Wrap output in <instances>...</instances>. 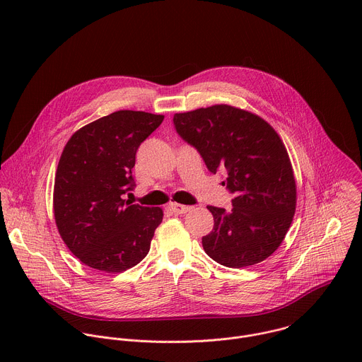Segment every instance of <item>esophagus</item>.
<instances>
[{
	"label": "esophagus",
	"mask_w": 362,
	"mask_h": 362,
	"mask_svg": "<svg viewBox=\"0 0 362 362\" xmlns=\"http://www.w3.org/2000/svg\"><path fill=\"white\" fill-rule=\"evenodd\" d=\"M170 209L177 215H183V214L189 212L192 208H190V206H185V204H180V203H170Z\"/></svg>",
	"instance_id": "1"
}]
</instances>
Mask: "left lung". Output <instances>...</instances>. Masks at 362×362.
Masks as SVG:
<instances>
[{
	"mask_svg": "<svg viewBox=\"0 0 362 362\" xmlns=\"http://www.w3.org/2000/svg\"><path fill=\"white\" fill-rule=\"evenodd\" d=\"M176 133L202 156L211 173L226 172L230 211L208 206L214 230L204 252L228 268L265 261L282 243L295 214L296 186L288 151L259 116L216 105L173 116Z\"/></svg>",
	"mask_w": 362,
	"mask_h": 362,
	"instance_id": "obj_1",
	"label": "left lung"
}]
</instances>
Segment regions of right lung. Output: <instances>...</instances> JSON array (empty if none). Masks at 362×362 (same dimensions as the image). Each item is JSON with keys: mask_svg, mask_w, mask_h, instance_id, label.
Returning a JSON list of instances; mask_svg holds the SVG:
<instances>
[{"mask_svg": "<svg viewBox=\"0 0 362 362\" xmlns=\"http://www.w3.org/2000/svg\"><path fill=\"white\" fill-rule=\"evenodd\" d=\"M165 116L120 110L76 132L67 141L54 182V218L74 256L93 269L123 272L137 265L162 223L160 208L123 199L136 183L139 146Z\"/></svg>", "mask_w": 362, "mask_h": 362, "instance_id": "right-lung-1", "label": "right lung"}]
</instances>
